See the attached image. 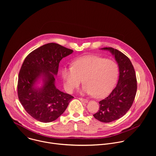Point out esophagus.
Masks as SVG:
<instances>
[{
  "instance_id": "34e87169",
  "label": "esophagus",
  "mask_w": 156,
  "mask_h": 156,
  "mask_svg": "<svg viewBox=\"0 0 156 156\" xmlns=\"http://www.w3.org/2000/svg\"><path fill=\"white\" fill-rule=\"evenodd\" d=\"M79 99H80L81 101H82V102H84V103H87V102H88V101H87V99H83V98H80Z\"/></svg>"
}]
</instances>
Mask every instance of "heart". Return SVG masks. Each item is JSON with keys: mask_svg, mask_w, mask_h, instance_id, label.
Masks as SVG:
<instances>
[{"mask_svg": "<svg viewBox=\"0 0 156 156\" xmlns=\"http://www.w3.org/2000/svg\"><path fill=\"white\" fill-rule=\"evenodd\" d=\"M119 70L117 63L105 58L90 55L75 60L71 67H64L62 76L65 90L73 92L81 83H85L82 91L96 98L108 95L115 87Z\"/></svg>", "mask_w": 156, "mask_h": 156, "instance_id": "b5f03b06", "label": "heart"}]
</instances>
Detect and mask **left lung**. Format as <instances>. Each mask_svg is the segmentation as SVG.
<instances>
[{"mask_svg": "<svg viewBox=\"0 0 156 156\" xmlns=\"http://www.w3.org/2000/svg\"><path fill=\"white\" fill-rule=\"evenodd\" d=\"M109 51L118 63L119 79L114 90L107 98L99 101V109L93 115L100 122L109 123L122 117L131 107L137 91V81L134 67L127 56L112 48Z\"/></svg>", "mask_w": 156, "mask_h": 156, "instance_id": "8db88e82", "label": "left lung"}]
</instances>
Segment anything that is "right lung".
I'll return each mask as SVG.
<instances>
[{"instance_id":"1","label":"right lung","mask_w":156,"mask_h":156,"mask_svg":"<svg viewBox=\"0 0 156 156\" xmlns=\"http://www.w3.org/2000/svg\"><path fill=\"white\" fill-rule=\"evenodd\" d=\"M73 50L56 43H48L35 49L25 58L18 75V96L25 110L34 119L49 123L58 119L74 98L55 85L60 60ZM42 78L43 85L35 84Z\"/></svg>"}]
</instances>
